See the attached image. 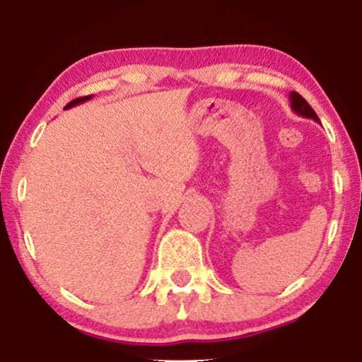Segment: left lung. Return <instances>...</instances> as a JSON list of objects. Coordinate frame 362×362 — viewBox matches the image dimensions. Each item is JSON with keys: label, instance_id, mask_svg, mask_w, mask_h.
<instances>
[{"label": "left lung", "instance_id": "8db88e82", "mask_svg": "<svg viewBox=\"0 0 362 362\" xmlns=\"http://www.w3.org/2000/svg\"><path fill=\"white\" fill-rule=\"evenodd\" d=\"M290 102H291V110H293L296 115L305 117V118H311V120H315V122L320 123L318 115H316L313 108L310 107V103L306 102L305 98L300 95V93L290 92Z\"/></svg>", "mask_w": 362, "mask_h": 362}]
</instances>
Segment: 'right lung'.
<instances>
[{
    "instance_id": "right-lung-1",
    "label": "right lung",
    "mask_w": 362,
    "mask_h": 362,
    "mask_svg": "<svg viewBox=\"0 0 362 362\" xmlns=\"http://www.w3.org/2000/svg\"><path fill=\"white\" fill-rule=\"evenodd\" d=\"M92 98V95H87V97H81V98H76V100H72V102H69L66 107H64V110H67V108H72V107H76V105H78V103H83V102H87V100H90Z\"/></svg>"
}]
</instances>
